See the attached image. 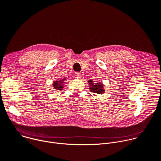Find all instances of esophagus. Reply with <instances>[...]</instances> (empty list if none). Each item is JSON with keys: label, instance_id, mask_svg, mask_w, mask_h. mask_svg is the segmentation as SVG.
Listing matches in <instances>:
<instances>
[{"label": "esophagus", "instance_id": "esophagus-1", "mask_svg": "<svg viewBox=\"0 0 161 161\" xmlns=\"http://www.w3.org/2000/svg\"><path fill=\"white\" fill-rule=\"evenodd\" d=\"M75 77L76 78H80L81 77V73H79V72H77L75 73Z\"/></svg>", "mask_w": 161, "mask_h": 161}]
</instances>
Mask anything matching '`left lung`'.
Returning a JSON list of instances; mask_svg holds the SVG:
<instances>
[{
    "label": "left lung",
    "instance_id": "8db88e82",
    "mask_svg": "<svg viewBox=\"0 0 161 161\" xmlns=\"http://www.w3.org/2000/svg\"><path fill=\"white\" fill-rule=\"evenodd\" d=\"M88 82L90 85V90L92 92L97 93L98 94H103L104 92V90L103 89V85L101 83H96V85H94L92 80H89Z\"/></svg>",
    "mask_w": 161,
    "mask_h": 161
}]
</instances>
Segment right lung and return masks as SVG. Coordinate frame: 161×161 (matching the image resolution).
I'll return each mask as SVG.
<instances>
[{"label": "right lung", "mask_w": 161, "mask_h": 161, "mask_svg": "<svg viewBox=\"0 0 161 161\" xmlns=\"http://www.w3.org/2000/svg\"><path fill=\"white\" fill-rule=\"evenodd\" d=\"M65 80L64 79L62 80H60V81H55L53 83V86L54 87L55 89L56 90H62L63 89V85H62V81Z\"/></svg>", "instance_id": "add662e5"}]
</instances>
